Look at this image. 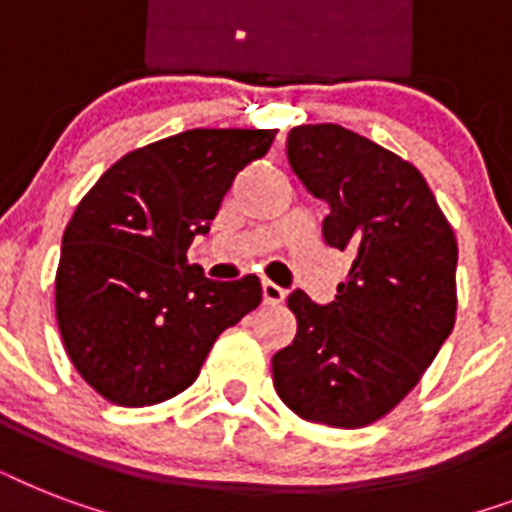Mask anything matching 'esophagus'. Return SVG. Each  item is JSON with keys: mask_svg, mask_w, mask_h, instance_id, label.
I'll return each mask as SVG.
<instances>
[{"mask_svg": "<svg viewBox=\"0 0 512 512\" xmlns=\"http://www.w3.org/2000/svg\"><path fill=\"white\" fill-rule=\"evenodd\" d=\"M284 297L287 292L279 287V284H273V281H263V300L268 305H281L284 303Z\"/></svg>", "mask_w": 512, "mask_h": 512, "instance_id": "obj_1", "label": "esophagus"}]
</instances>
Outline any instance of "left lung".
Returning <instances> with one entry per match:
<instances>
[{"label": "left lung", "instance_id": "left-lung-1", "mask_svg": "<svg viewBox=\"0 0 512 512\" xmlns=\"http://www.w3.org/2000/svg\"><path fill=\"white\" fill-rule=\"evenodd\" d=\"M289 167L327 201L324 241L348 252L329 305L292 292V345L273 388L308 422L366 428L409 396L457 319V239L414 164L340 124H303Z\"/></svg>", "mask_w": 512, "mask_h": 512}]
</instances>
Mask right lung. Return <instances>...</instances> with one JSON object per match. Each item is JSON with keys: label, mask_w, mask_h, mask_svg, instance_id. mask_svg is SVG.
Returning a JSON list of instances; mask_svg holds the SVG:
<instances>
[{"label": "right lung", "mask_w": 512, "mask_h": 512, "mask_svg": "<svg viewBox=\"0 0 512 512\" xmlns=\"http://www.w3.org/2000/svg\"><path fill=\"white\" fill-rule=\"evenodd\" d=\"M276 130H188L124 154L63 233L55 316L82 380L116 406L183 393L225 329L263 300L257 276L212 281L185 249Z\"/></svg>", "instance_id": "add662e5"}]
</instances>
